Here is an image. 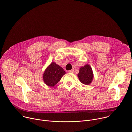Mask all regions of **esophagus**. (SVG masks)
I'll return each instance as SVG.
<instances>
[{
	"label": "esophagus",
	"mask_w": 132,
	"mask_h": 132,
	"mask_svg": "<svg viewBox=\"0 0 132 132\" xmlns=\"http://www.w3.org/2000/svg\"><path fill=\"white\" fill-rule=\"evenodd\" d=\"M68 72L69 73H73L74 72V69H71V70H68Z\"/></svg>",
	"instance_id": "esophagus-1"
}]
</instances>
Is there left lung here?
<instances>
[{"label":"left lung","instance_id":"obj_1","mask_svg":"<svg viewBox=\"0 0 132 132\" xmlns=\"http://www.w3.org/2000/svg\"><path fill=\"white\" fill-rule=\"evenodd\" d=\"M78 77L82 83L89 85L93 79V73L91 67L88 64L81 67L78 74Z\"/></svg>","mask_w":132,"mask_h":132}]
</instances>
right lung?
I'll return each instance as SVG.
<instances>
[{"instance_id": "1", "label": "right lung", "mask_w": 132, "mask_h": 132, "mask_svg": "<svg viewBox=\"0 0 132 132\" xmlns=\"http://www.w3.org/2000/svg\"><path fill=\"white\" fill-rule=\"evenodd\" d=\"M66 73L63 68L52 62L46 68L43 74V80L47 85L54 86Z\"/></svg>"}]
</instances>
